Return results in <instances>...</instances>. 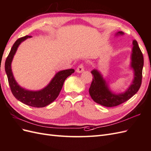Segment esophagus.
<instances>
[{
	"label": "esophagus",
	"instance_id": "34e87169",
	"mask_svg": "<svg viewBox=\"0 0 151 151\" xmlns=\"http://www.w3.org/2000/svg\"><path fill=\"white\" fill-rule=\"evenodd\" d=\"M84 71V66L83 64H80L76 69V72L78 73H81Z\"/></svg>",
	"mask_w": 151,
	"mask_h": 151
}]
</instances>
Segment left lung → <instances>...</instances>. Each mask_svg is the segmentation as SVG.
Instances as JSON below:
<instances>
[{"label": "left lung", "mask_w": 151, "mask_h": 151, "mask_svg": "<svg viewBox=\"0 0 151 151\" xmlns=\"http://www.w3.org/2000/svg\"><path fill=\"white\" fill-rule=\"evenodd\" d=\"M119 31L116 35H123ZM133 50L131 54V67L133 68L134 78L131 86L124 93L115 94L109 90L106 81L97 70H93L91 73L93 80L89 88V93L91 99L97 103L106 107H114L128 101L140 88L142 79V70L143 67V56L137 40L133 41Z\"/></svg>", "instance_id": "obj_1"}]
</instances>
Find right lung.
Masks as SVG:
<instances>
[{"label": "right lung", "instance_id": "right-lung-1", "mask_svg": "<svg viewBox=\"0 0 151 151\" xmlns=\"http://www.w3.org/2000/svg\"><path fill=\"white\" fill-rule=\"evenodd\" d=\"M31 37L30 36H25L18 38L14 42L8 56L6 58L5 70L8 76L11 91L14 97L17 100L26 105L35 108H42L52 103L58 97L65 79L74 72L75 70L73 69H68L58 72L51 80L50 83L41 90L36 91H29L20 87L13 77L12 70V62L20 44L25 40Z\"/></svg>", "mask_w": 151, "mask_h": 151}]
</instances>
